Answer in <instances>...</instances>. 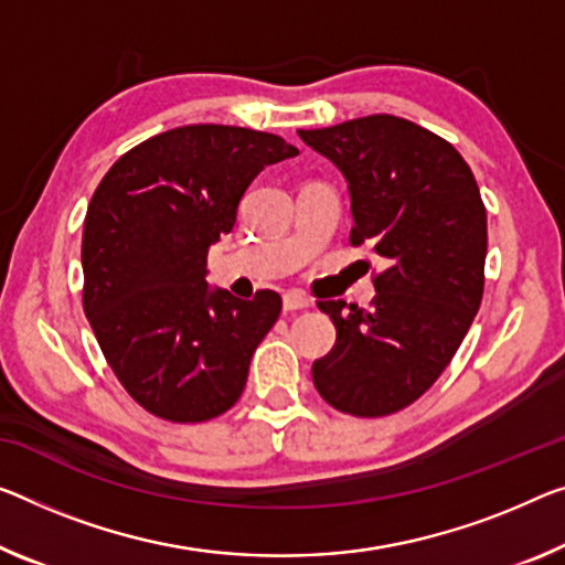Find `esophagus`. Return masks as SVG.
<instances>
[{
  "label": "esophagus",
  "instance_id": "34e87169",
  "mask_svg": "<svg viewBox=\"0 0 565 565\" xmlns=\"http://www.w3.org/2000/svg\"><path fill=\"white\" fill-rule=\"evenodd\" d=\"M310 306V300L306 298V295L292 290V292H285L282 295V310L285 312H295V310H306Z\"/></svg>",
  "mask_w": 565,
  "mask_h": 565
}]
</instances>
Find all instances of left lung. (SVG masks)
<instances>
[{
  "mask_svg": "<svg viewBox=\"0 0 565 565\" xmlns=\"http://www.w3.org/2000/svg\"><path fill=\"white\" fill-rule=\"evenodd\" d=\"M349 181L351 245L388 263L371 308L320 300L335 326L312 384L333 409L386 416L416 402L452 361L480 310L488 214L452 143L406 118L366 116L298 131Z\"/></svg>",
  "mask_w": 565,
  "mask_h": 565,
  "instance_id": "8db88e82",
  "label": "left lung"
}]
</instances>
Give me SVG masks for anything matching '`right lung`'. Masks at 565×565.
Returning <instances> with one entry per match:
<instances>
[{"mask_svg": "<svg viewBox=\"0 0 565 565\" xmlns=\"http://www.w3.org/2000/svg\"><path fill=\"white\" fill-rule=\"evenodd\" d=\"M298 156L275 134L181 126L120 156L83 227V308L108 366L134 402L196 424L232 409L253 353L280 316L206 285V253L237 222L259 171Z\"/></svg>", "mask_w": 565, "mask_h": 565, "instance_id": "right-lung-1", "label": "right lung"}]
</instances>
